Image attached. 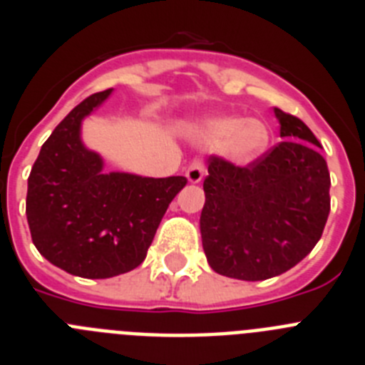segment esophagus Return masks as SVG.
<instances>
[{
  "label": "esophagus",
  "instance_id": "34e87169",
  "mask_svg": "<svg viewBox=\"0 0 365 365\" xmlns=\"http://www.w3.org/2000/svg\"><path fill=\"white\" fill-rule=\"evenodd\" d=\"M205 173H206V166H205V160H202L201 157H195V159L190 163L188 170H186V177H188V180L190 182H193V185L199 182V180L205 177Z\"/></svg>",
  "mask_w": 365,
  "mask_h": 365
}]
</instances>
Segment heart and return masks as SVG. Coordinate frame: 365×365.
Wrapping results in <instances>:
<instances>
[{
  "mask_svg": "<svg viewBox=\"0 0 365 365\" xmlns=\"http://www.w3.org/2000/svg\"><path fill=\"white\" fill-rule=\"evenodd\" d=\"M201 137L208 144H225L227 153L235 160H250L269 144V128L257 118L221 117L206 122Z\"/></svg>",
  "mask_w": 365,
  "mask_h": 365,
  "instance_id": "b5f03b06",
  "label": "heart"
}]
</instances>
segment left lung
<instances>
[{
  "mask_svg": "<svg viewBox=\"0 0 365 365\" xmlns=\"http://www.w3.org/2000/svg\"><path fill=\"white\" fill-rule=\"evenodd\" d=\"M283 140L237 166L210 155L201 212L206 259L217 274L261 282L311 252L331 210L327 163L307 125L274 109Z\"/></svg>",
  "mask_w": 365,
  "mask_h": 365,
  "instance_id": "left-lung-1",
  "label": "left lung"
}]
</instances>
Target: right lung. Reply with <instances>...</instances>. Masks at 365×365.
<instances>
[{
	"label": "right lung",
	"instance_id": "add662e5",
	"mask_svg": "<svg viewBox=\"0 0 365 365\" xmlns=\"http://www.w3.org/2000/svg\"><path fill=\"white\" fill-rule=\"evenodd\" d=\"M111 89L87 96L54 128L29 175L27 221L38 252L73 276L113 278L144 261L186 177L104 173L80 124Z\"/></svg>",
	"mask_w": 365,
	"mask_h": 365
}]
</instances>
